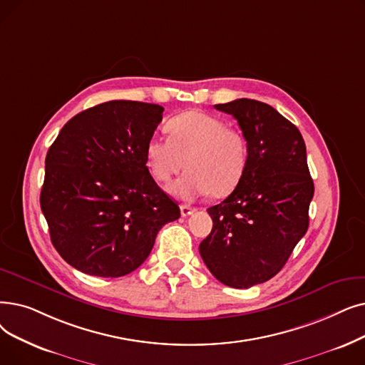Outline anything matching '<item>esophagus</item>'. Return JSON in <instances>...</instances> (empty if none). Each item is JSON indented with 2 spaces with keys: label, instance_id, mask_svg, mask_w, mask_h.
Instances as JSON below:
<instances>
[{
  "label": "esophagus",
  "instance_id": "obj_1",
  "mask_svg": "<svg viewBox=\"0 0 365 365\" xmlns=\"http://www.w3.org/2000/svg\"><path fill=\"white\" fill-rule=\"evenodd\" d=\"M194 212H195V209L189 207V205H186V204L180 205V213H182V216H183V217H186V216H189V215H192Z\"/></svg>",
  "mask_w": 365,
  "mask_h": 365
}]
</instances>
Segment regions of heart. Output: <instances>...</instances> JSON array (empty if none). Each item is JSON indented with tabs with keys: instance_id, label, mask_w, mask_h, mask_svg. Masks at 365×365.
I'll use <instances>...</instances> for the list:
<instances>
[{
	"instance_id": "b5f03b06",
	"label": "heart",
	"mask_w": 365,
	"mask_h": 365,
	"mask_svg": "<svg viewBox=\"0 0 365 365\" xmlns=\"http://www.w3.org/2000/svg\"><path fill=\"white\" fill-rule=\"evenodd\" d=\"M167 130L170 137L148 141L146 161L161 183L189 168L170 186L174 197L185 201L209 194L225 197L239 186L249 161L247 140L239 130L200 110L174 116Z\"/></svg>"
}]
</instances>
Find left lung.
<instances>
[{
    "label": "left lung",
    "instance_id": "left-lung-1",
    "mask_svg": "<svg viewBox=\"0 0 365 365\" xmlns=\"http://www.w3.org/2000/svg\"><path fill=\"white\" fill-rule=\"evenodd\" d=\"M247 140L249 161L234 191L207 209L212 232L200 245L210 273L227 287L250 288L276 276L309 228L314 186L297 126L265 103L216 104Z\"/></svg>",
    "mask_w": 365,
    "mask_h": 365
}]
</instances>
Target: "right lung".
Returning a JSON list of instances; mask_svg holds the SVG:
<instances>
[{
  "label": "right lung",
  "mask_w": 365,
  "mask_h": 365,
  "mask_svg": "<svg viewBox=\"0 0 365 365\" xmlns=\"http://www.w3.org/2000/svg\"><path fill=\"white\" fill-rule=\"evenodd\" d=\"M158 104L115 100L71 118L46 155L40 205L51 240L78 272L120 277L146 261L179 205L146 167Z\"/></svg>",
  "instance_id": "obj_1"
}]
</instances>
